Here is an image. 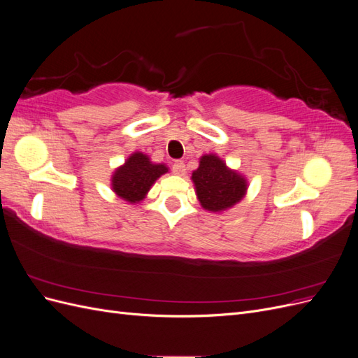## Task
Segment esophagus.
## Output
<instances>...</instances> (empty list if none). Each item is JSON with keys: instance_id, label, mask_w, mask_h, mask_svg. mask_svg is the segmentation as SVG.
<instances>
[{"instance_id": "obj_1", "label": "esophagus", "mask_w": 358, "mask_h": 358, "mask_svg": "<svg viewBox=\"0 0 358 358\" xmlns=\"http://www.w3.org/2000/svg\"><path fill=\"white\" fill-rule=\"evenodd\" d=\"M171 170H173V173H175V175H180V176L185 175V171H187L185 162L180 161V159L175 161V162H173V166H171Z\"/></svg>"}]
</instances>
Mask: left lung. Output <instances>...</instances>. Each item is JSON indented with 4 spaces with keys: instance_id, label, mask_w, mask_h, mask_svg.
Here are the masks:
<instances>
[{
    "instance_id": "1",
    "label": "left lung",
    "mask_w": 358,
    "mask_h": 358,
    "mask_svg": "<svg viewBox=\"0 0 358 358\" xmlns=\"http://www.w3.org/2000/svg\"><path fill=\"white\" fill-rule=\"evenodd\" d=\"M199 201L206 210L220 212L231 208L246 191V180L215 155H204L199 169L192 173Z\"/></svg>"
}]
</instances>
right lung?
I'll return each instance as SVG.
<instances>
[{
  "mask_svg": "<svg viewBox=\"0 0 358 358\" xmlns=\"http://www.w3.org/2000/svg\"><path fill=\"white\" fill-rule=\"evenodd\" d=\"M167 171L164 164H152L145 154L136 152L115 171L112 188L125 201L137 203L145 199L152 183Z\"/></svg>",
  "mask_w": 358,
  "mask_h": 358,
  "instance_id": "1",
  "label": "right lung"
}]
</instances>
